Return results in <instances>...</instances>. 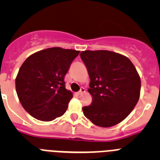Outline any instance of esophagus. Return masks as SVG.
<instances>
[{
    "label": "esophagus",
    "instance_id": "34e87169",
    "mask_svg": "<svg viewBox=\"0 0 160 160\" xmlns=\"http://www.w3.org/2000/svg\"><path fill=\"white\" fill-rule=\"evenodd\" d=\"M85 92H86V89H85L84 87H81L80 90L78 91V94H82V93H85Z\"/></svg>",
    "mask_w": 160,
    "mask_h": 160
}]
</instances>
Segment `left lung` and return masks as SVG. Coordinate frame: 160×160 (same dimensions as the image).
<instances>
[{"instance_id":"left-lung-1","label":"left lung","mask_w":160,"mask_h":160,"mask_svg":"<svg viewBox=\"0 0 160 160\" xmlns=\"http://www.w3.org/2000/svg\"><path fill=\"white\" fill-rule=\"evenodd\" d=\"M80 57L90 78L93 98L83 114L94 124L110 128L129 115L139 98L140 78L129 58L108 50H86Z\"/></svg>"}]
</instances>
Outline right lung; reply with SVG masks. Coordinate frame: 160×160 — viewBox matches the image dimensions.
<instances>
[{"instance_id":"1","label":"right lung","mask_w":160,"mask_h":160,"mask_svg":"<svg viewBox=\"0 0 160 160\" xmlns=\"http://www.w3.org/2000/svg\"><path fill=\"white\" fill-rule=\"evenodd\" d=\"M79 51L49 48L30 55L16 78L22 107L31 116L52 121L64 114L73 94L66 89L65 75Z\"/></svg>"}]
</instances>
